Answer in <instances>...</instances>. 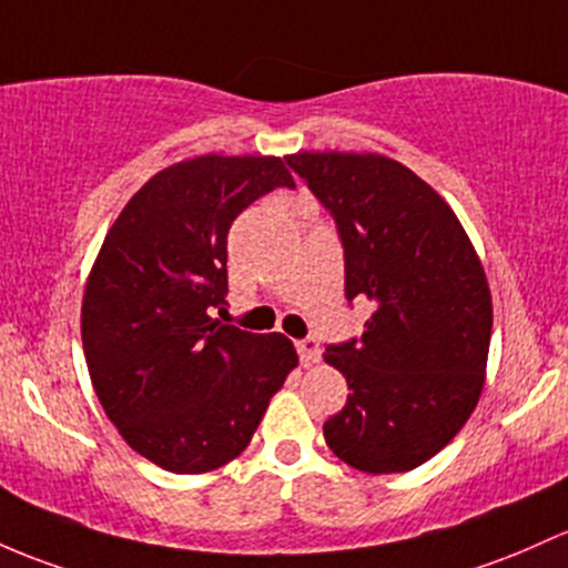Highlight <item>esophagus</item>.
<instances>
[{"label":"esophagus","instance_id":"34e87169","mask_svg":"<svg viewBox=\"0 0 568 568\" xmlns=\"http://www.w3.org/2000/svg\"><path fill=\"white\" fill-rule=\"evenodd\" d=\"M296 351H298V358H302L304 366L315 364V361L321 358V345H317L315 336H304V339H298Z\"/></svg>","mask_w":568,"mask_h":568}]
</instances>
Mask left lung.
<instances>
[{
	"instance_id": "left-lung-1",
	"label": "left lung",
	"mask_w": 568,
	"mask_h": 568,
	"mask_svg": "<svg viewBox=\"0 0 568 568\" xmlns=\"http://www.w3.org/2000/svg\"><path fill=\"white\" fill-rule=\"evenodd\" d=\"M288 166L328 210L345 251L347 302L375 313L358 339L326 347L347 404L323 423L334 456L369 475L434 458L475 413L494 304L456 213L379 153H296Z\"/></svg>"
}]
</instances>
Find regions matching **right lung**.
Instances as JSON below:
<instances>
[{"mask_svg": "<svg viewBox=\"0 0 568 568\" xmlns=\"http://www.w3.org/2000/svg\"><path fill=\"white\" fill-rule=\"evenodd\" d=\"M294 178L274 155H199L153 174L104 236L83 296V351L112 426L174 475L251 445L298 355L283 334L215 321L234 217Z\"/></svg>", "mask_w": 568, "mask_h": 568, "instance_id": "add662e5", "label": "right lung"}]
</instances>
